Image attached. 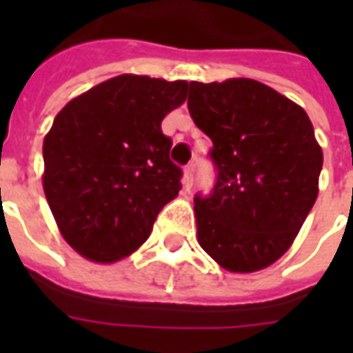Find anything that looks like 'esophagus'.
<instances>
[{
  "label": "esophagus",
  "instance_id": "esophagus-1",
  "mask_svg": "<svg viewBox=\"0 0 353 353\" xmlns=\"http://www.w3.org/2000/svg\"><path fill=\"white\" fill-rule=\"evenodd\" d=\"M192 181H194V164H187L183 170V187L191 189Z\"/></svg>",
  "mask_w": 353,
  "mask_h": 353
}]
</instances>
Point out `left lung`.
Listing matches in <instances>:
<instances>
[{"label":"left lung","instance_id":"left-lung-1","mask_svg":"<svg viewBox=\"0 0 353 353\" xmlns=\"http://www.w3.org/2000/svg\"><path fill=\"white\" fill-rule=\"evenodd\" d=\"M187 108L214 143V189L194 194L202 250L230 272L272 265L318 199L323 153L310 119L253 79L191 81Z\"/></svg>","mask_w":353,"mask_h":353}]
</instances>
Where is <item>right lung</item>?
<instances>
[{"label":"right lung","mask_w":353,"mask_h":353,"mask_svg":"<svg viewBox=\"0 0 353 353\" xmlns=\"http://www.w3.org/2000/svg\"><path fill=\"white\" fill-rule=\"evenodd\" d=\"M187 81L119 75L81 94L43 141V189L75 252L113 263L145 242L181 191V168L161 123L187 98Z\"/></svg>","instance_id":"add662e5"}]
</instances>
